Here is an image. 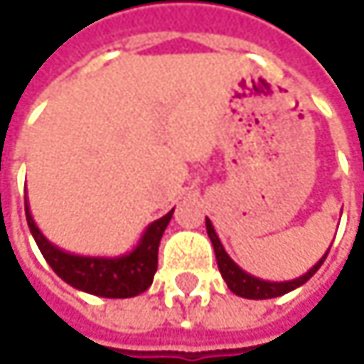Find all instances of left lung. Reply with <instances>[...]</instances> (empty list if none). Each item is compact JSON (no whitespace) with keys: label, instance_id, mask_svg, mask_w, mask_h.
Listing matches in <instances>:
<instances>
[{"label":"left lung","instance_id":"1","mask_svg":"<svg viewBox=\"0 0 364 364\" xmlns=\"http://www.w3.org/2000/svg\"><path fill=\"white\" fill-rule=\"evenodd\" d=\"M206 234H208V238H210V242H213L219 272H221L223 280L228 282L230 291L236 293L238 297H247V299H272V297H280V295H284V293L295 291L297 287L306 284V282L318 272V267L323 265V261L327 259L328 255L327 251V253L323 255V257H321L304 276H299V278L284 280V282H272V280H261V278H257L253 274L245 272L230 255L225 253V249H223V245H221V240H219V236H217V232H215V228H213V223H210V219H206Z\"/></svg>","mask_w":364,"mask_h":364}]
</instances>
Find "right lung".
<instances>
[{
	"label": "right lung",
	"mask_w": 364,
	"mask_h": 364,
	"mask_svg": "<svg viewBox=\"0 0 364 364\" xmlns=\"http://www.w3.org/2000/svg\"><path fill=\"white\" fill-rule=\"evenodd\" d=\"M25 213L39 251L58 278H63L73 289L90 295L126 299V297L141 295L151 287L154 274L158 269V247L175 208L164 217H160L158 221L149 223L136 247L130 253L119 257H88V255L67 253L56 245H52L41 234L29 210L27 198H25Z\"/></svg>",
	"instance_id": "obj_1"
}]
</instances>
